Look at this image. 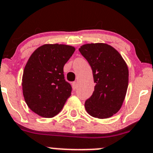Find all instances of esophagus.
Returning a JSON list of instances; mask_svg holds the SVG:
<instances>
[{
  "instance_id": "34e87169",
  "label": "esophagus",
  "mask_w": 153,
  "mask_h": 153,
  "mask_svg": "<svg viewBox=\"0 0 153 153\" xmlns=\"http://www.w3.org/2000/svg\"><path fill=\"white\" fill-rule=\"evenodd\" d=\"M77 87H78V82H74L72 83V88L74 90H75L77 88Z\"/></svg>"
}]
</instances>
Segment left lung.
<instances>
[{"label": "left lung", "mask_w": 153, "mask_h": 153, "mask_svg": "<svg viewBox=\"0 0 153 153\" xmlns=\"http://www.w3.org/2000/svg\"><path fill=\"white\" fill-rule=\"evenodd\" d=\"M79 51L91 66L96 83L85 108L93 117H110L120 110L126 96L128 65L119 52L106 43H87Z\"/></svg>", "instance_id": "obj_1"}]
</instances>
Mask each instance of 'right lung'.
Listing matches in <instances>:
<instances>
[{
  "label": "right lung",
  "instance_id": "right-lung-1",
  "mask_svg": "<svg viewBox=\"0 0 153 153\" xmlns=\"http://www.w3.org/2000/svg\"><path fill=\"white\" fill-rule=\"evenodd\" d=\"M75 48L65 44H44L32 53L22 75V93L27 106L39 116L57 115L71 94L64 66Z\"/></svg>",
  "mask_w": 153,
  "mask_h": 153
}]
</instances>
